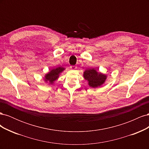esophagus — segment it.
Wrapping results in <instances>:
<instances>
[{"instance_id":"34e87169","label":"esophagus","mask_w":149,"mask_h":149,"mask_svg":"<svg viewBox=\"0 0 149 149\" xmlns=\"http://www.w3.org/2000/svg\"><path fill=\"white\" fill-rule=\"evenodd\" d=\"M76 68H77V67H76V66H71L70 67V68H71V70H76Z\"/></svg>"}]
</instances>
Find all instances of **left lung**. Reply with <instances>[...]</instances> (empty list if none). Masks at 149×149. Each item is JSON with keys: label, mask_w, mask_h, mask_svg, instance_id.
<instances>
[{"label": "left lung", "mask_w": 149, "mask_h": 149, "mask_svg": "<svg viewBox=\"0 0 149 149\" xmlns=\"http://www.w3.org/2000/svg\"><path fill=\"white\" fill-rule=\"evenodd\" d=\"M83 76L84 79L88 81L89 86L91 88L101 86L104 83L107 78V75L99 73L94 68L85 70Z\"/></svg>", "instance_id": "left-lung-1"}]
</instances>
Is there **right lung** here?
Instances as JSON below:
<instances>
[{"label": "right lung", "mask_w": 149, "mask_h": 149, "mask_svg": "<svg viewBox=\"0 0 149 149\" xmlns=\"http://www.w3.org/2000/svg\"><path fill=\"white\" fill-rule=\"evenodd\" d=\"M65 70V68L61 66H59L55 69H52L45 76V81L46 82H48L49 84H53L54 81H56L58 78L61 73Z\"/></svg>", "instance_id": "right-lung-1"}]
</instances>
